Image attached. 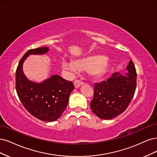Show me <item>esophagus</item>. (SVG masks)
I'll return each instance as SVG.
<instances>
[{
	"label": "esophagus",
	"instance_id": "1",
	"mask_svg": "<svg viewBox=\"0 0 157 157\" xmlns=\"http://www.w3.org/2000/svg\"><path fill=\"white\" fill-rule=\"evenodd\" d=\"M74 86H75V88H78V87H80L81 85L83 84V82H82V81L77 79V80H75V81H74Z\"/></svg>",
	"mask_w": 157,
	"mask_h": 157
}]
</instances>
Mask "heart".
Returning <instances> with one entry per match:
<instances>
[{
	"mask_svg": "<svg viewBox=\"0 0 157 157\" xmlns=\"http://www.w3.org/2000/svg\"><path fill=\"white\" fill-rule=\"evenodd\" d=\"M108 64V59L103 57L85 58L76 62L64 58L62 61V68L71 76L79 73L81 68L88 69L89 72L93 75H99L105 72Z\"/></svg>",
	"mask_w": 157,
	"mask_h": 157,
	"instance_id": "obj_1",
	"label": "heart"
}]
</instances>
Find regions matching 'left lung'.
Wrapping results in <instances>:
<instances>
[{
	"instance_id": "obj_1",
	"label": "left lung",
	"mask_w": 157,
	"mask_h": 157,
	"mask_svg": "<svg viewBox=\"0 0 157 157\" xmlns=\"http://www.w3.org/2000/svg\"><path fill=\"white\" fill-rule=\"evenodd\" d=\"M125 75L113 73L106 81L94 85V97L90 104L93 112L100 119H111L122 113L132 100L136 87L137 74L130 60Z\"/></svg>"
}]
</instances>
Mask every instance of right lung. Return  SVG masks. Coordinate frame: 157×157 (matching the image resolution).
<instances>
[{"label": "right lung", "instance_id": "right-lung-1", "mask_svg": "<svg viewBox=\"0 0 157 157\" xmlns=\"http://www.w3.org/2000/svg\"><path fill=\"white\" fill-rule=\"evenodd\" d=\"M48 47L31 49L19 60L16 72V89L18 97L28 112L36 118L47 122L58 119L67 108L74 89L72 82L53 75L38 83L29 80L23 72V64L29 55H42Z\"/></svg>", "mask_w": 157, "mask_h": 157}]
</instances>
